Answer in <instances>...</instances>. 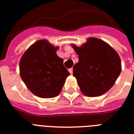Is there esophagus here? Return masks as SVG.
Instances as JSON below:
<instances>
[{
  "instance_id": "esophagus-1",
  "label": "esophagus",
  "mask_w": 134,
  "mask_h": 134,
  "mask_svg": "<svg viewBox=\"0 0 134 134\" xmlns=\"http://www.w3.org/2000/svg\"><path fill=\"white\" fill-rule=\"evenodd\" d=\"M68 71H69V73H71V74H73V68L68 69Z\"/></svg>"
}]
</instances>
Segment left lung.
I'll return each instance as SVG.
<instances>
[{
    "instance_id": "1",
    "label": "left lung",
    "mask_w": 134,
    "mask_h": 134,
    "mask_svg": "<svg viewBox=\"0 0 134 134\" xmlns=\"http://www.w3.org/2000/svg\"><path fill=\"white\" fill-rule=\"evenodd\" d=\"M78 55L73 66V76L81 92L87 97H97L111 88L121 71L119 56L109 44L90 37L80 47L72 44Z\"/></svg>"
}]
</instances>
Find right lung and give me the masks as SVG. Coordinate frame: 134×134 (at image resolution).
Listing matches in <instances>:
<instances>
[{"label":"right lung","mask_w":134,"mask_h":134,"mask_svg":"<svg viewBox=\"0 0 134 134\" xmlns=\"http://www.w3.org/2000/svg\"><path fill=\"white\" fill-rule=\"evenodd\" d=\"M55 47L46 40H38L24 53L20 61V74L29 90L42 98H52L61 92L70 75Z\"/></svg>","instance_id":"1"}]
</instances>
